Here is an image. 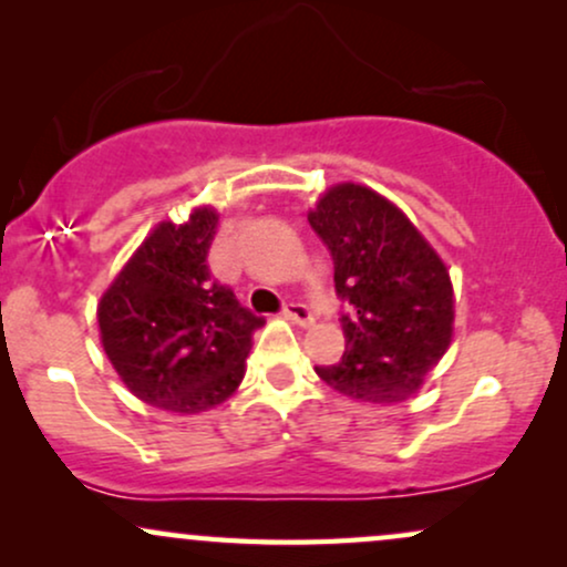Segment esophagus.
<instances>
[{
  "label": "esophagus",
  "mask_w": 567,
  "mask_h": 567,
  "mask_svg": "<svg viewBox=\"0 0 567 567\" xmlns=\"http://www.w3.org/2000/svg\"><path fill=\"white\" fill-rule=\"evenodd\" d=\"M285 317H288L290 322L303 324V328H309V324L315 322V311H311L309 306L301 303V301H288V303H285Z\"/></svg>",
  "instance_id": "esophagus-1"
}]
</instances>
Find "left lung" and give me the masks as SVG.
<instances>
[{"instance_id":"1","label":"left lung","mask_w":567,"mask_h":567,"mask_svg":"<svg viewBox=\"0 0 567 567\" xmlns=\"http://www.w3.org/2000/svg\"><path fill=\"white\" fill-rule=\"evenodd\" d=\"M328 245L347 351L315 368L336 392L373 405L413 396L451 347L453 285L405 213L360 184H338L309 213Z\"/></svg>"}]
</instances>
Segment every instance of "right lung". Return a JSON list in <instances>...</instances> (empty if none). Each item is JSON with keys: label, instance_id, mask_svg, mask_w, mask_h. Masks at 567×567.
Instances as JSON below:
<instances>
[{"label": "right lung", "instance_id": "1", "mask_svg": "<svg viewBox=\"0 0 567 567\" xmlns=\"http://www.w3.org/2000/svg\"><path fill=\"white\" fill-rule=\"evenodd\" d=\"M216 229L210 207L186 224L162 220L97 303L103 351L125 386L181 415L229 400L264 324L210 275Z\"/></svg>", "mask_w": 567, "mask_h": 567}]
</instances>
